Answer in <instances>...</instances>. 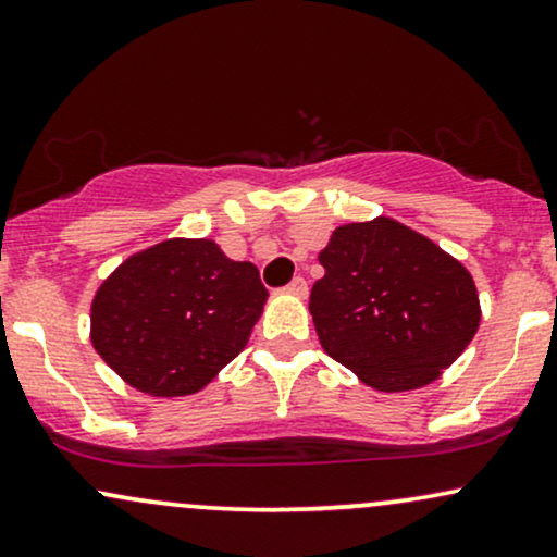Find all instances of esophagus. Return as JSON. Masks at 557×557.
Segmentation results:
<instances>
[{
    "label": "esophagus",
    "instance_id": "esophagus-1",
    "mask_svg": "<svg viewBox=\"0 0 557 557\" xmlns=\"http://www.w3.org/2000/svg\"><path fill=\"white\" fill-rule=\"evenodd\" d=\"M286 292L294 294V297H307V281L301 276H294L292 284L286 286Z\"/></svg>",
    "mask_w": 557,
    "mask_h": 557
}]
</instances>
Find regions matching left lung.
<instances>
[{
	"instance_id": "8db88e82",
	"label": "left lung",
	"mask_w": 557,
	"mask_h": 557,
	"mask_svg": "<svg viewBox=\"0 0 557 557\" xmlns=\"http://www.w3.org/2000/svg\"><path fill=\"white\" fill-rule=\"evenodd\" d=\"M310 312L322 348L382 393L434 382L468 348L480 301L468 268L395 219L346 224L320 252Z\"/></svg>"
}]
</instances>
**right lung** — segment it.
<instances>
[{
	"mask_svg": "<svg viewBox=\"0 0 557 557\" xmlns=\"http://www.w3.org/2000/svg\"><path fill=\"white\" fill-rule=\"evenodd\" d=\"M265 297L252 263L211 239H168L95 294L92 346L141 393L194 395L243 351Z\"/></svg>",
	"mask_w": 557,
	"mask_h": 557,
	"instance_id": "right-lung-1",
	"label": "right lung"
}]
</instances>
